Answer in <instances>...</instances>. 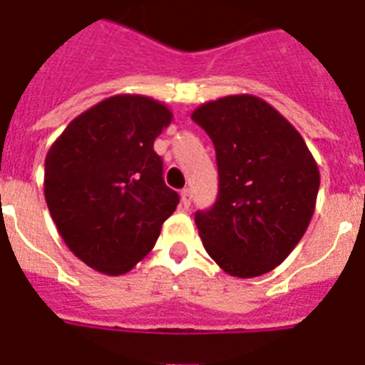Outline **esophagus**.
I'll return each instance as SVG.
<instances>
[{"label": "esophagus", "instance_id": "1", "mask_svg": "<svg viewBox=\"0 0 365 365\" xmlns=\"http://www.w3.org/2000/svg\"><path fill=\"white\" fill-rule=\"evenodd\" d=\"M180 202L185 208H188L190 202H192V190L190 188H182L180 190Z\"/></svg>", "mask_w": 365, "mask_h": 365}]
</instances>
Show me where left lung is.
<instances>
[{
  "label": "left lung",
  "mask_w": 365,
  "mask_h": 365,
  "mask_svg": "<svg viewBox=\"0 0 365 365\" xmlns=\"http://www.w3.org/2000/svg\"><path fill=\"white\" fill-rule=\"evenodd\" d=\"M192 120L215 148L219 192L195 212L202 245L230 276L270 272L299 243L320 188V172L294 125L265 100L232 95L199 106Z\"/></svg>",
  "instance_id": "8db88e82"
}]
</instances>
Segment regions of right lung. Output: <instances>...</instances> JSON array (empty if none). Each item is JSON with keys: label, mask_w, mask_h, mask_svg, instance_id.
<instances>
[{"label": "right lung", "mask_w": 365, "mask_h": 365, "mask_svg": "<svg viewBox=\"0 0 365 365\" xmlns=\"http://www.w3.org/2000/svg\"><path fill=\"white\" fill-rule=\"evenodd\" d=\"M172 111L143 95H117L69 122L45 157V201L74 256L98 272L133 269L175 212L155 138Z\"/></svg>", "instance_id": "add662e5"}]
</instances>
